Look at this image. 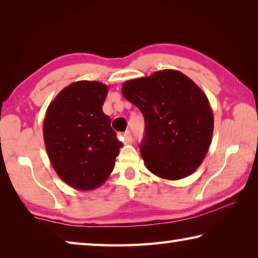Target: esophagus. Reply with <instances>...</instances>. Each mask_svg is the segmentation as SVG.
I'll return each instance as SVG.
<instances>
[{"label":"esophagus","mask_w":258,"mask_h":258,"mask_svg":"<svg viewBox=\"0 0 258 258\" xmlns=\"http://www.w3.org/2000/svg\"><path fill=\"white\" fill-rule=\"evenodd\" d=\"M132 134H131L130 131H126V132L123 133V141L124 143H131L132 142Z\"/></svg>","instance_id":"obj_1"}]
</instances>
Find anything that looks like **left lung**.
<instances>
[{
	"instance_id": "left-lung-1",
	"label": "left lung",
	"mask_w": 258,
	"mask_h": 258,
	"mask_svg": "<svg viewBox=\"0 0 258 258\" xmlns=\"http://www.w3.org/2000/svg\"><path fill=\"white\" fill-rule=\"evenodd\" d=\"M145 117L140 151L149 171L180 180L197 169L212 143L214 116L202 89L178 71L164 69L121 86Z\"/></svg>"
}]
</instances>
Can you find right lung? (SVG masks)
<instances>
[{
	"instance_id": "obj_1",
	"label": "right lung",
	"mask_w": 258,
	"mask_h": 258,
	"mask_svg": "<svg viewBox=\"0 0 258 258\" xmlns=\"http://www.w3.org/2000/svg\"><path fill=\"white\" fill-rule=\"evenodd\" d=\"M108 90L95 81L72 83L46 109L43 137L47 156L61 180L76 190L101 185L123 147L102 111Z\"/></svg>"
}]
</instances>
